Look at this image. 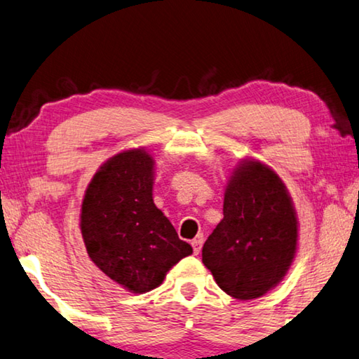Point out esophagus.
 I'll return each instance as SVG.
<instances>
[{
	"label": "esophagus",
	"mask_w": 359,
	"mask_h": 359,
	"mask_svg": "<svg viewBox=\"0 0 359 359\" xmlns=\"http://www.w3.org/2000/svg\"><path fill=\"white\" fill-rule=\"evenodd\" d=\"M202 244H203L202 237H197V239H194V241L191 242L192 249H194V255H198V252H201V249H202Z\"/></svg>",
	"instance_id": "34e87169"
}]
</instances>
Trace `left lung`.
<instances>
[{
  "instance_id": "1",
  "label": "left lung",
  "mask_w": 359,
  "mask_h": 359,
  "mask_svg": "<svg viewBox=\"0 0 359 359\" xmlns=\"http://www.w3.org/2000/svg\"><path fill=\"white\" fill-rule=\"evenodd\" d=\"M223 215L203 244L202 263L233 299L263 297L285 278L299 249L287 186L269 165L242 158L226 181Z\"/></svg>"
}]
</instances>
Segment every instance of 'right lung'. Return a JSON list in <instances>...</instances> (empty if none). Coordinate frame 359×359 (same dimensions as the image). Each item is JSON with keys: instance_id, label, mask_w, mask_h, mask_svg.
<instances>
[{"instance_id": "add662e5", "label": "right lung", "mask_w": 359, "mask_h": 359, "mask_svg": "<svg viewBox=\"0 0 359 359\" xmlns=\"http://www.w3.org/2000/svg\"><path fill=\"white\" fill-rule=\"evenodd\" d=\"M156 161L144 147L123 149L86 186L80 231L88 257L131 294L158 287L192 247L154 203Z\"/></svg>"}]
</instances>
